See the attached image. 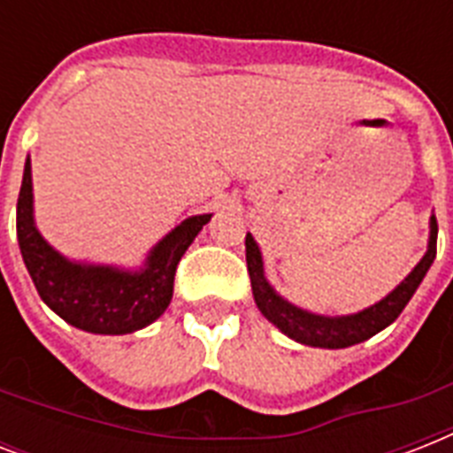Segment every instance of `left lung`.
<instances>
[{"instance_id": "obj_1", "label": "left lung", "mask_w": 453, "mask_h": 453, "mask_svg": "<svg viewBox=\"0 0 453 453\" xmlns=\"http://www.w3.org/2000/svg\"><path fill=\"white\" fill-rule=\"evenodd\" d=\"M247 268L249 277H251V291H254L256 305L263 315L268 317L270 322L275 324L277 329H282L284 334L298 343L312 345V348H348V345L362 343L366 338L376 336L380 329H386L388 324H393L409 298L414 296V291L418 289V284L426 277L428 268L435 261L437 254V219H430V244L421 263L411 270V275L404 282L388 294L386 298L369 310H362L357 315L350 317H319L312 312H305L301 308H294L291 303L280 298L273 291L265 277H263V261L258 244L254 242L251 234H247Z\"/></svg>"}]
</instances>
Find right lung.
<instances>
[{"mask_svg":"<svg viewBox=\"0 0 453 453\" xmlns=\"http://www.w3.org/2000/svg\"><path fill=\"white\" fill-rule=\"evenodd\" d=\"M211 213L192 216L169 233L141 273H119L67 263L53 251L32 223L30 159L18 192L16 233L25 268L49 308L77 329L91 334H131L155 322L169 308L176 268Z\"/></svg>","mask_w":453,"mask_h":453,"instance_id":"1","label":"right lung"}]
</instances>
